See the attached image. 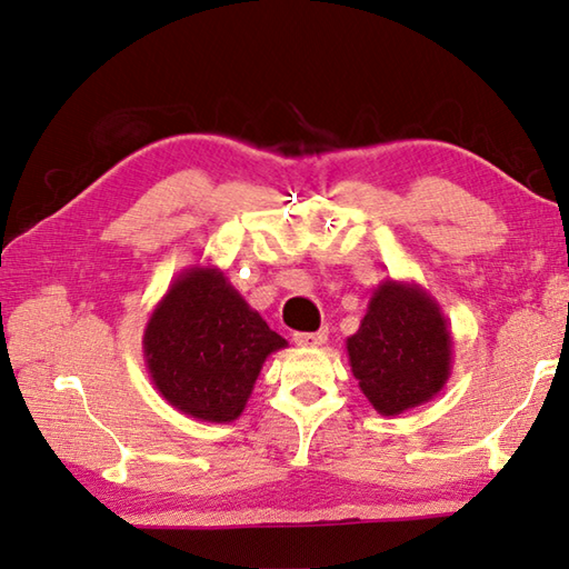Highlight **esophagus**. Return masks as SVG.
I'll list each match as a JSON object with an SVG mask.
<instances>
[{
	"label": "esophagus",
	"mask_w": 569,
	"mask_h": 569,
	"mask_svg": "<svg viewBox=\"0 0 569 569\" xmlns=\"http://www.w3.org/2000/svg\"><path fill=\"white\" fill-rule=\"evenodd\" d=\"M295 345L300 347H322L327 342V332L320 330V332H295L292 335Z\"/></svg>",
	"instance_id": "1"
}]
</instances>
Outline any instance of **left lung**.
Returning <instances> with one entry per match:
<instances>
[{
    "label": "left lung",
    "mask_w": 569,
    "mask_h": 569,
    "mask_svg": "<svg viewBox=\"0 0 569 569\" xmlns=\"http://www.w3.org/2000/svg\"><path fill=\"white\" fill-rule=\"evenodd\" d=\"M347 355L362 395L377 412L395 417L442 392L452 375V332L430 292L385 279L360 330L347 337Z\"/></svg>",
    "instance_id": "left-lung-1"
}]
</instances>
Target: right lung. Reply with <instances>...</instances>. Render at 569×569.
Wrapping results in <instances>:
<instances>
[{
	"instance_id": "obj_1",
	"label": "right lung",
	"mask_w": 569,
	"mask_h": 569,
	"mask_svg": "<svg viewBox=\"0 0 569 569\" xmlns=\"http://www.w3.org/2000/svg\"><path fill=\"white\" fill-rule=\"evenodd\" d=\"M284 347L214 264L179 272L142 337L157 392L177 412L214 425L244 412L264 360Z\"/></svg>"
}]
</instances>
